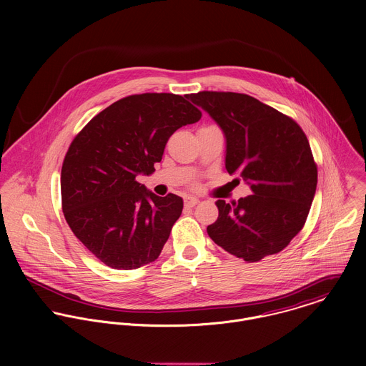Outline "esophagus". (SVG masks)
Listing matches in <instances>:
<instances>
[{"instance_id":"34e87169","label":"esophagus","mask_w":366,"mask_h":366,"mask_svg":"<svg viewBox=\"0 0 366 366\" xmlns=\"http://www.w3.org/2000/svg\"><path fill=\"white\" fill-rule=\"evenodd\" d=\"M197 204H199V199H196V197H186L184 199V206L186 207H194Z\"/></svg>"}]
</instances>
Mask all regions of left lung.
<instances>
[{"instance_id":"left-lung-1","label":"left lung","mask_w":366,"mask_h":366,"mask_svg":"<svg viewBox=\"0 0 366 366\" xmlns=\"http://www.w3.org/2000/svg\"><path fill=\"white\" fill-rule=\"evenodd\" d=\"M189 99L224 131L227 172L241 173L252 190L238 202H215L209 238L245 262L280 252L305 227L315 194L317 164L306 134L248 94L200 92Z\"/></svg>"}]
</instances>
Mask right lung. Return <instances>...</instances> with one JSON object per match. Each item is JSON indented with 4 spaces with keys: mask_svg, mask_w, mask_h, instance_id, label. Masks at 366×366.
<instances>
[{
    "mask_svg": "<svg viewBox=\"0 0 366 366\" xmlns=\"http://www.w3.org/2000/svg\"><path fill=\"white\" fill-rule=\"evenodd\" d=\"M187 96L144 93L99 112L74 137L61 164V209L73 234L112 269L155 262L182 197H159L137 182L162 160L174 131L202 118Z\"/></svg>",
    "mask_w": 366,
    "mask_h": 366,
    "instance_id": "obj_1",
    "label": "right lung"
}]
</instances>
